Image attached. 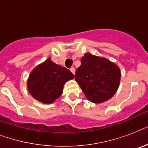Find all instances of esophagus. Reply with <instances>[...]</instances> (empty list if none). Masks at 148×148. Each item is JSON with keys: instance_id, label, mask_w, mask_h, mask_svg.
<instances>
[{"instance_id": "1", "label": "esophagus", "mask_w": 148, "mask_h": 148, "mask_svg": "<svg viewBox=\"0 0 148 148\" xmlns=\"http://www.w3.org/2000/svg\"><path fill=\"white\" fill-rule=\"evenodd\" d=\"M70 71H71V73H72V74H75V68H74V67H71V68L70 69Z\"/></svg>"}]
</instances>
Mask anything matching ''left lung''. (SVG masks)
<instances>
[{
	"mask_svg": "<svg viewBox=\"0 0 148 148\" xmlns=\"http://www.w3.org/2000/svg\"><path fill=\"white\" fill-rule=\"evenodd\" d=\"M74 75L87 98L102 103L114 95L120 84L119 67L108 59L87 53Z\"/></svg>",
	"mask_w": 148,
	"mask_h": 148,
	"instance_id": "8db88e82",
	"label": "left lung"
}]
</instances>
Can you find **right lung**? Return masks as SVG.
<instances>
[{
	"mask_svg": "<svg viewBox=\"0 0 148 148\" xmlns=\"http://www.w3.org/2000/svg\"><path fill=\"white\" fill-rule=\"evenodd\" d=\"M74 77L69 70L56 64L48 58L32 71L27 88L34 98L42 103H51L61 95L65 82Z\"/></svg>",
	"mask_w": 148,
	"mask_h": 148,
	"instance_id": "1",
	"label": "right lung"
}]
</instances>
